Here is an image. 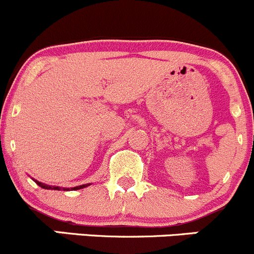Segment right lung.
<instances>
[{
  "mask_svg": "<svg viewBox=\"0 0 254 254\" xmlns=\"http://www.w3.org/2000/svg\"><path fill=\"white\" fill-rule=\"evenodd\" d=\"M35 183L37 184L39 186H41L42 189H46V190H61V188H58V186H50V185H46V184H42L40 183V181L37 180H34ZM90 184H85V185H80V186H76V188H71V189H63L64 191H68V190H79V189H84L86 188V186H89Z\"/></svg>",
  "mask_w": 254,
  "mask_h": 254,
  "instance_id": "obj_1",
  "label": "right lung"
}]
</instances>
